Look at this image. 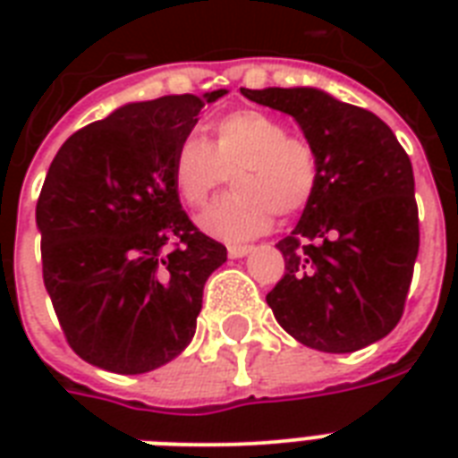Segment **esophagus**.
Masks as SVG:
<instances>
[{
    "label": "esophagus",
    "mask_w": 458,
    "mask_h": 458,
    "mask_svg": "<svg viewBox=\"0 0 458 458\" xmlns=\"http://www.w3.org/2000/svg\"><path fill=\"white\" fill-rule=\"evenodd\" d=\"M250 251H251V247H247V244H233V247H228L230 259H242V257H247Z\"/></svg>",
    "instance_id": "1"
}]
</instances>
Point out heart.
Returning a JSON list of instances; mask_svg holds the SVG:
<instances>
[{
    "mask_svg": "<svg viewBox=\"0 0 458 458\" xmlns=\"http://www.w3.org/2000/svg\"><path fill=\"white\" fill-rule=\"evenodd\" d=\"M230 173L235 190L199 216L201 230L225 242L264 235L276 214H300L318 182L311 145L287 135L278 118L254 109L218 118L211 142L190 135L173 157V185L194 208L204 207Z\"/></svg>",
    "mask_w": 458,
    "mask_h": 458,
    "instance_id": "1",
    "label": "heart"
}]
</instances>
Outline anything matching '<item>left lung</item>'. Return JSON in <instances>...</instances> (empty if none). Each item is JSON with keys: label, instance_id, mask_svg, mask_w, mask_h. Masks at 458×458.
<instances>
[{"label": "left lung", "instance_id": "1", "mask_svg": "<svg viewBox=\"0 0 458 458\" xmlns=\"http://www.w3.org/2000/svg\"><path fill=\"white\" fill-rule=\"evenodd\" d=\"M293 116L311 145L318 182L300 223L276 247L285 276L266 294L294 340L349 354L390 335L419 257L413 168L376 114L318 88L240 89Z\"/></svg>", "mask_w": 458, "mask_h": 458}]
</instances>
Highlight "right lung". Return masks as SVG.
<instances>
[{
  "label": "right lung",
  "mask_w": 458,
  "mask_h": 458,
  "mask_svg": "<svg viewBox=\"0 0 458 458\" xmlns=\"http://www.w3.org/2000/svg\"><path fill=\"white\" fill-rule=\"evenodd\" d=\"M223 95L118 106L73 132L47 171L35 208L42 278L68 344L97 369L149 373L194 337L204 285L228 250L182 211L173 157Z\"/></svg>",
  "instance_id": "1"
}]
</instances>
